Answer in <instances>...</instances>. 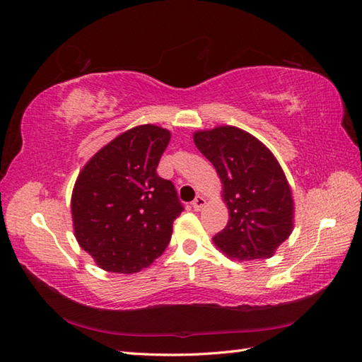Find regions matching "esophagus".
<instances>
[{"mask_svg": "<svg viewBox=\"0 0 362 362\" xmlns=\"http://www.w3.org/2000/svg\"><path fill=\"white\" fill-rule=\"evenodd\" d=\"M205 205V199L202 197V196H197L193 202H191V206H193V209L196 210V211H199L202 209V206Z\"/></svg>", "mask_w": 362, "mask_h": 362, "instance_id": "1", "label": "esophagus"}]
</instances>
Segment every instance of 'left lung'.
Returning <instances> with one entry per match:
<instances>
[{"instance_id":"1","label":"left lung","mask_w":362,"mask_h":362,"mask_svg":"<svg viewBox=\"0 0 362 362\" xmlns=\"http://www.w3.org/2000/svg\"><path fill=\"white\" fill-rule=\"evenodd\" d=\"M194 144L221 177L228 209L224 230L213 236L230 258H271L292 232L294 202L279 161L255 136L233 126L194 134Z\"/></svg>"}]
</instances>
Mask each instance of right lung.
I'll list each match as a JSON object with an SVG mask.
<instances>
[{
	"instance_id": "obj_1",
	"label": "right lung",
	"mask_w": 362,
	"mask_h": 362,
	"mask_svg": "<svg viewBox=\"0 0 362 362\" xmlns=\"http://www.w3.org/2000/svg\"><path fill=\"white\" fill-rule=\"evenodd\" d=\"M169 140V130L158 126L134 127L98 151L78 175L74 235L104 271L140 272L171 241L183 205L174 183L157 174Z\"/></svg>"
}]
</instances>
